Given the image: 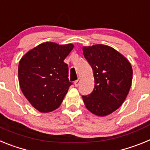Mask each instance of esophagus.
<instances>
[{
	"label": "esophagus",
	"mask_w": 150,
	"mask_h": 150,
	"mask_svg": "<svg viewBox=\"0 0 150 150\" xmlns=\"http://www.w3.org/2000/svg\"><path fill=\"white\" fill-rule=\"evenodd\" d=\"M79 83H80V80H79V79H78L77 80H76V81L74 82V86H75V87L79 86Z\"/></svg>",
	"instance_id": "esophagus-1"
}]
</instances>
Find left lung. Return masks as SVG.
Masks as SVG:
<instances>
[{
    "label": "left lung",
    "instance_id": "left-lung-1",
    "mask_svg": "<svg viewBox=\"0 0 150 150\" xmlns=\"http://www.w3.org/2000/svg\"><path fill=\"white\" fill-rule=\"evenodd\" d=\"M83 55L93 71L95 88L82 96L86 107L93 114L105 116L122 104L129 92L133 71L125 57L109 46H83Z\"/></svg>",
    "mask_w": 150,
    "mask_h": 150
}]
</instances>
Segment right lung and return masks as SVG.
Listing matches in <instances>:
<instances>
[{"instance_id": "1", "label": "right lung", "mask_w": 150, "mask_h": 150, "mask_svg": "<svg viewBox=\"0 0 150 150\" xmlns=\"http://www.w3.org/2000/svg\"><path fill=\"white\" fill-rule=\"evenodd\" d=\"M74 45L41 43L19 61L18 82L30 104L41 112L55 110L62 104L72 83L64 62Z\"/></svg>"}]
</instances>
